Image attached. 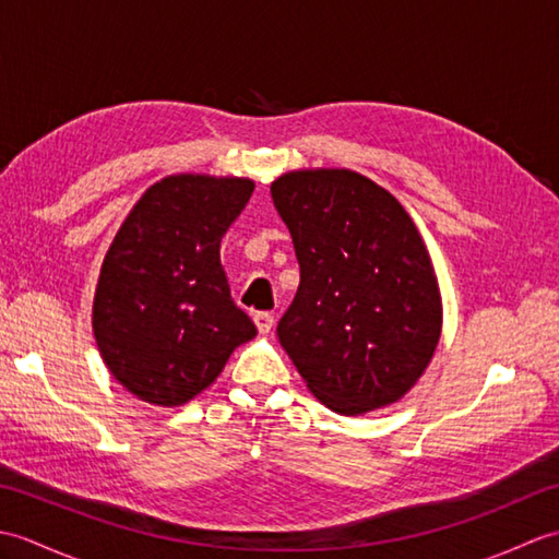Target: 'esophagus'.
<instances>
[{"instance_id": "obj_1", "label": "esophagus", "mask_w": 559, "mask_h": 559, "mask_svg": "<svg viewBox=\"0 0 559 559\" xmlns=\"http://www.w3.org/2000/svg\"><path fill=\"white\" fill-rule=\"evenodd\" d=\"M254 324L259 329V334H269L273 329V317L269 312H254Z\"/></svg>"}]
</instances>
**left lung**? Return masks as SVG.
<instances>
[{"label":"left lung","instance_id":"left-lung-1","mask_svg":"<svg viewBox=\"0 0 559 559\" xmlns=\"http://www.w3.org/2000/svg\"><path fill=\"white\" fill-rule=\"evenodd\" d=\"M300 261L278 341L307 389L341 415L403 399L442 336L432 259L394 194L348 168L290 170L271 182Z\"/></svg>","mask_w":559,"mask_h":559}]
</instances>
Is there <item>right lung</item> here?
Masks as SVG:
<instances>
[{
	"instance_id": "obj_1",
	"label": "right lung",
	"mask_w": 559,
	"mask_h": 559,
	"mask_svg": "<svg viewBox=\"0 0 559 559\" xmlns=\"http://www.w3.org/2000/svg\"><path fill=\"white\" fill-rule=\"evenodd\" d=\"M252 192L249 177L168 175L120 225L100 266L93 336L129 394L182 406L257 336L221 266V237Z\"/></svg>"
}]
</instances>
